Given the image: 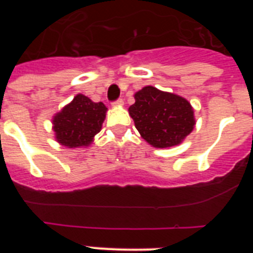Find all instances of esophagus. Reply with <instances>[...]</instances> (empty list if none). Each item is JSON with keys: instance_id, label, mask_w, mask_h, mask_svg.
Wrapping results in <instances>:
<instances>
[{"instance_id": "34e87169", "label": "esophagus", "mask_w": 253, "mask_h": 253, "mask_svg": "<svg viewBox=\"0 0 253 253\" xmlns=\"http://www.w3.org/2000/svg\"><path fill=\"white\" fill-rule=\"evenodd\" d=\"M124 105V101H123V99H118L116 101L113 102V106H123Z\"/></svg>"}]
</instances>
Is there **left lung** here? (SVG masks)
<instances>
[{
    "instance_id": "8db88e82",
    "label": "left lung",
    "mask_w": 253,
    "mask_h": 253,
    "mask_svg": "<svg viewBox=\"0 0 253 253\" xmlns=\"http://www.w3.org/2000/svg\"><path fill=\"white\" fill-rule=\"evenodd\" d=\"M129 107L135 128L142 138L156 148L180 144L195 125L190 102L175 93L165 92L153 86L143 87L134 95Z\"/></svg>"
}]
</instances>
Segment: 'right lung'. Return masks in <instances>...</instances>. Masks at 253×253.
<instances>
[{"label":"right lung","mask_w":253,"mask_h":253,"mask_svg":"<svg viewBox=\"0 0 253 253\" xmlns=\"http://www.w3.org/2000/svg\"><path fill=\"white\" fill-rule=\"evenodd\" d=\"M107 107L78 93L53 118L55 139L68 148L87 147L101 130Z\"/></svg>","instance_id":"1"}]
</instances>
